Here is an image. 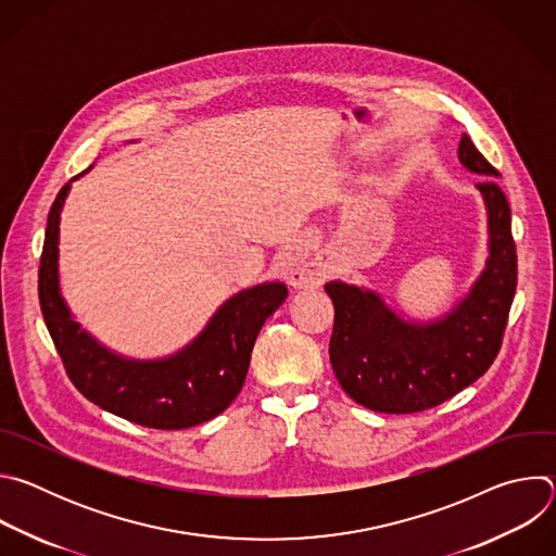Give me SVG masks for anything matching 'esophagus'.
<instances>
[{
	"label": "esophagus",
	"instance_id": "obj_1",
	"mask_svg": "<svg viewBox=\"0 0 556 556\" xmlns=\"http://www.w3.org/2000/svg\"><path fill=\"white\" fill-rule=\"evenodd\" d=\"M277 266L283 279L294 288H312V286H321L324 281V273L307 260V255L299 247H288L279 255Z\"/></svg>",
	"mask_w": 556,
	"mask_h": 556
}]
</instances>
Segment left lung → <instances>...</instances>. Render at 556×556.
Listing matches in <instances>:
<instances>
[{"label":"left lung","mask_w":556,"mask_h":556,"mask_svg":"<svg viewBox=\"0 0 556 556\" xmlns=\"http://www.w3.org/2000/svg\"><path fill=\"white\" fill-rule=\"evenodd\" d=\"M457 155L480 174L489 211L491 257L470 294L442 321L416 326L393 314L378 294L330 281L334 303L330 363L343 391L380 414H416L453 399L497 358L517 288V247L500 172L464 134Z\"/></svg>","instance_id":"left-lung-1"}]
</instances>
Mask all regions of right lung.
Masks as SVG:
<instances>
[{"label":"right lung","mask_w":556,"mask_h":556,"mask_svg":"<svg viewBox=\"0 0 556 556\" xmlns=\"http://www.w3.org/2000/svg\"><path fill=\"white\" fill-rule=\"evenodd\" d=\"M67 191L63 185L48 213L39 305L72 384L101 409L149 429H189L219 416L240 393L255 339L288 288L264 283L235 294L189 348L167 361H125L78 328L59 294V213Z\"/></svg>","instance_id":"add662e5"}]
</instances>
